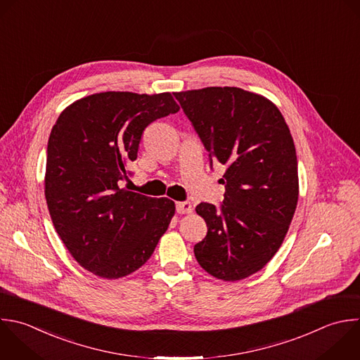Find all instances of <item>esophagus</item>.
<instances>
[{
	"mask_svg": "<svg viewBox=\"0 0 360 360\" xmlns=\"http://www.w3.org/2000/svg\"><path fill=\"white\" fill-rule=\"evenodd\" d=\"M176 211L179 214H190V212H193V207L188 201H179V202H176Z\"/></svg>",
	"mask_w": 360,
	"mask_h": 360,
	"instance_id": "esophagus-1",
	"label": "esophagus"
}]
</instances>
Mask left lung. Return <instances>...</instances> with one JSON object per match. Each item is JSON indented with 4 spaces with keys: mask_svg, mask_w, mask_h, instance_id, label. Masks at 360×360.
<instances>
[{
    "mask_svg": "<svg viewBox=\"0 0 360 360\" xmlns=\"http://www.w3.org/2000/svg\"><path fill=\"white\" fill-rule=\"evenodd\" d=\"M210 152L226 166L221 211L195 207L208 226L194 246L200 266L224 281L262 270L281 246L298 201L295 146L278 108L238 87L174 93Z\"/></svg>",
    "mask_w": 360,
    "mask_h": 360,
    "instance_id": "left-lung-1",
    "label": "left lung"
}]
</instances>
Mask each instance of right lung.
I'll use <instances>...</instances> for the list:
<instances>
[{"mask_svg":"<svg viewBox=\"0 0 360 360\" xmlns=\"http://www.w3.org/2000/svg\"><path fill=\"white\" fill-rule=\"evenodd\" d=\"M180 110L170 93L105 91L66 107L48 142L45 197L56 232L75 260L103 278L143 266L174 215V201L118 181L138 156L145 128Z\"/></svg>","mask_w":360,"mask_h":360,"instance_id":"add662e5","label":"right lung"}]
</instances>
